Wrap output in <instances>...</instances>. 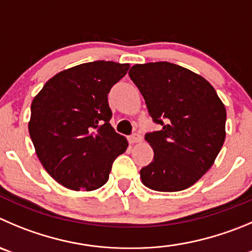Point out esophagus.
<instances>
[{
  "label": "esophagus",
  "instance_id": "obj_1",
  "mask_svg": "<svg viewBox=\"0 0 252 252\" xmlns=\"http://www.w3.org/2000/svg\"><path fill=\"white\" fill-rule=\"evenodd\" d=\"M128 142L130 143V144H135V143L142 142V137H140V134L133 133L130 137H128Z\"/></svg>",
  "mask_w": 252,
  "mask_h": 252
}]
</instances>
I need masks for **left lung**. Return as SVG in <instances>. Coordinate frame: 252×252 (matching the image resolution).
Segmentation results:
<instances>
[{
	"instance_id": "8db88e82",
	"label": "left lung",
	"mask_w": 252,
	"mask_h": 252,
	"mask_svg": "<svg viewBox=\"0 0 252 252\" xmlns=\"http://www.w3.org/2000/svg\"><path fill=\"white\" fill-rule=\"evenodd\" d=\"M129 77L159 130L145 134L154 150L140 170L147 188L180 191L211 168L225 140L226 109L203 77L169 62L135 64Z\"/></svg>"
}]
</instances>
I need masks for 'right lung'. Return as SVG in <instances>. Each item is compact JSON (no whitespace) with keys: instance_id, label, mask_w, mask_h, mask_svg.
Returning a JSON list of instances; mask_svg holds the SVG:
<instances>
[{"instance_id":"1","label":"right lung","mask_w":252,"mask_h":252,"mask_svg":"<svg viewBox=\"0 0 252 252\" xmlns=\"http://www.w3.org/2000/svg\"><path fill=\"white\" fill-rule=\"evenodd\" d=\"M130 65L83 63L56 74L31 105V139L47 173L70 190H95L128 142L109 121L108 93Z\"/></svg>"}]
</instances>
